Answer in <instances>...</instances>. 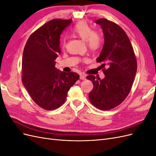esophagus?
Segmentation results:
<instances>
[{
  "mask_svg": "<svg viewBox=\"0 0 156 156\" xmlns=\"http://www.w3.org/2000/svg\"><path fill=\"white\" fill-rule=\"evenodd\" d=\"M80 79L85 80L86 79V75H84V74H80Z\"/></svg>",
  "mask_w": 156,
  "mask_h": 156,
  "instance_id": "34e87169",
  "label": "esophagus"
}]
</instances>
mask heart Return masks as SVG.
<instances>
[{"mask_svg":"<svg viewBox=\"0 0 156 156\" xmlns=\"http://www.w3.org/2000/svg\"><path fill=\"white\" fill-rule=\"evenodd\" d=\"M73 33L80 38L87 41L88 48L92 51H96L101 48L103 42L101 36L99 33L94 32L92 28L86 21H80L74 27ZM62 44L65 45V40Z\"/></svg>","mask_w":156,"mask_h":156,"instance_id":"1","label":"heart"}]
</instances>
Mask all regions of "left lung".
<instances>
[{"label": "left lung", "instance_id": "obj_1", "mask_svg": "<svg viewBox=\"0 0 156 156\" xmlns=\"http://www.w3.org/2000/svg\"><path fill=\"white\" fill-rule=\"evenodd\" d=\"M96 23L101 26L104 34L105 43L96 60L103 63L101 67L105 78L88 75L87 79L94 85L88 96L94 106L108 111L119 105L128 96L137 63L129 37L119 25L106 19H99Z\"/></svg>", "mask_w": 156, "mask_h": 156}]
</instances>
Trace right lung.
<instances>
[{"label":"right lung","mask_w":156,"mask_h":156,"mask_svg":"<svg viewBox=\"0 0 156 156\" xmlns=\"http://www.w3.org/2000/svg\"><path fill=\"white\" fill-rule=\"evenodd\" d=\"M72 21L55 19L46 23L30 36L23 51V84L33 101L45 110L62 105L79 79L77 73H65L55 67L60 54V35Z\"/></svg>","instance_id":"add662e5"}]
</instances>
